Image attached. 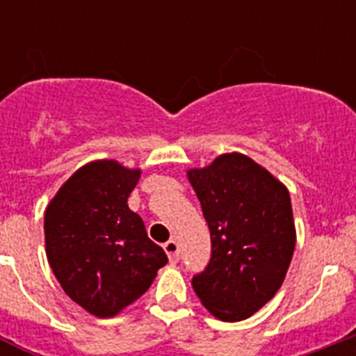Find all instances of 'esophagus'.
<instances>
[{"label":"esophagus","mask_w":356,"mask_h":356,"mask_svg":"<svg viewBox=\"0 0 356 356\" xmlns=\"http://www.w3.org/2000/svg\"><path fill=\"white\" fill-rule=\"evenodd\" d=\"M163 250H165V253H168L169 260H171L172 264L178 262V259H180V246H178V242H176L175 238L165 242V244H163Z\"/></svg>","instance_id":"34e87169"}]
</instances>
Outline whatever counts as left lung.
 Segmentation results:
<instances>
[{
    "instance_id": "obj_1",
    "label": "left lung",
    "mask_w": 356,
    "mask_h": 356,
    "mask_svg": "<svg viewBox=\"0 0 356 356\" xmlns=\"http://www.w3.org/2000/svg\"><path fill=\"white\" fill-rule=\"evenodd\" d=\"M187 176L212 242L194 292L217 319H248L275 298L291 266L296 228L287 187L242 153L219 155Z\"/></svg>"
}]
</instances>
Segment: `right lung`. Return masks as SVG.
Listing matches in <instances>:
<instances>
[{
	"label": "right lung",
	"instance_id": "obj_1",
	"mask_svg": "<svg viewBox=\"0 0 356 356\" xmlns=\"http://www.w3.org/2000/svg\"><path fill=\"white\" fill-rule=\"evenodd\" d=\"M140 169L115 160L85 163L58 188L44 213L46 254L74 303L96 317H114L139 300L168 264L146 234L128 196Z\"/></svg>",
	"mask_w": 356,
	"mask_h": 356
}]
</instances>
